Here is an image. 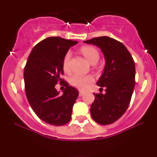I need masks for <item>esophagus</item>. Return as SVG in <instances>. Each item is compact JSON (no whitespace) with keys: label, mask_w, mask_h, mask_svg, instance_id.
Masks as SVG:
<instances>
[{"label":"esophagus","mask_w":157,"mask_h":157,"mask_svg":"<svg viewBox=\"0 0 157 157\" xmlns=\"http://www.w3.org/2000/svg\"><path fill=\"white\" fill-rule=\"evenodd\" d=\"M85 94V91H79V96L80 97H82V95H83Z\"/></svg>","instance_id":"obj_1"}]
</instances>
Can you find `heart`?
Instances as JSON below:
<instances>
[{
  "label": "heart",
  "mask_w": 157,
  "mask_h": 157,
  "mask_svg": "<svg viewBox=\"0 0 157 157\" xmlns=\"http://www.w3.org/2000/svg\"><path fill=\"white\" fill-rule=\"evenodd\" d=\"M80 52L91 64H95L100 58V54L97 48L93 46H84L80 48ZM70 53H67L65 55L63 61V68L66 72L70 70L69 66ZM94 82V77L91 75L81 76V75H75L71 78V84L73 86L80 89H86L89 86Z\"/></svg>",
  "instance_id": "1"
}]
</instances>
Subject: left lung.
<instances>
[{
	"mask_svg": "<svg viewBox=\"0 0 157 157\" xmlns=\"http://www.w3.org/2000/svg\"><path fill=\"white\" fill-rule=\"evenodd\" d=\"M84 43L98 46L105 57L103 73L97 85L105 87V94H94L90 111L97 123L109 125L121 117L130 104L135 86L134 61L127 48L111 37L102 36Z\"/></svg>",
	"mask_w": 157,
	"mask_h": 157,
	"instance_id": "1",
	"label": "left lung"
}]
</instances>
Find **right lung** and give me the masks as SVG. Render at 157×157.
Instances as JSON below:
<instances>
[{"mask_svg":"<svg viewBox=\"0 0 157 157\" xmlns=\"http://www.w3.org/2000/svg\"><path fill=\"white\" fill-rule=\"evenodd\" d=\"M77 43L60 37H47L32 48L25 66L27 100L36 115L50 125H63L71 120L78 91L64 81L66 88L60 96L55 85L63 81L60 78L63 75V58Z\"/></svg>","mask_w":157,"mask_h":157,"instance_id":"1","label":"right lung"}]
</instances>
